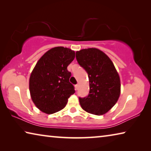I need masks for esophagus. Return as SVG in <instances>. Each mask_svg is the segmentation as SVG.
<instances>
[{
  "mask_svg": "<svg viewBox=\"0 0 151 151\" xmlns=\"http://www.w3.org/2000/svg\"><path fill=\"white\" fill-rule=\"evenodd\" d=\"M75 90H78V84L75 86Z\"/></svg>",
  "mask_w": 151,
  "mask_h": 151,
  "instance_id": "obj_1",
  "label": "esophagus"
}]
</instances>
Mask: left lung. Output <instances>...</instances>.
<instances>
[{"label": "left lung", "instance_id": "8db88e82", "mask_svg": "<svg viewBox=\"0 0 151 151\" xmlns=\"http://www.w3.org/2000/svg\"><path fill=\"white\" fill-rule=\"evenodd\" d=\"M76 58L88 76V95L79 97L82 109L91 114L103 115L118 101L121 81L113 63L106 54L94 48L76 52Z\"/></svg>", "mask_w": 151, "mask_h": 151}]
</instances>
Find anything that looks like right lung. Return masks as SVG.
<instances>
[{"mask_svg":"<svg viewBox=\"0 0 151 151\" xmlns=\"http://www.w3.org/2000/svg\"><path fill=\"white\" fill-rule=\"evenodd\" d=\"M75 57L70 48L55 47L48 50L36 64L29 79V90L36 106L52 114L64 109L68 99L75 93L69 82L67 66Z\"/></svg>","mask_w":151,"mask_h":151,"instance_id":"right-lung-1","label":"right lung"}]
</instances>
